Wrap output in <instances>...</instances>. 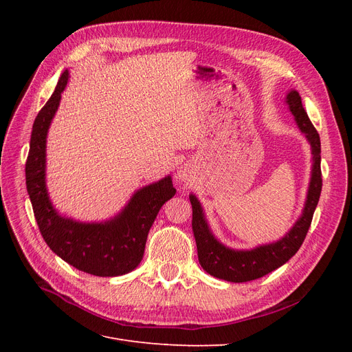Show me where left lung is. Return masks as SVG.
Wrapping results in <instances>:
<instances>
[{"label": "left lung", "mask_w": 352, "mask_h": 352, "mask_svg": "<svg viewBox=\"0 0 352 352\" xmlns=\"http://www.w3.org/2000/svg\"><path fill=\"white\" fill-rule=\"evenodd\" d=\"M286 100L292 114L295 116L298 127L307 136L308 142L311 144L313 153L311 182L310 188H308L302 216L280 241L270 245H263V247L254 248L251 251H235L226 248L225 245H221L212 236L198 199L194 195H189L190 204H192V232L197 242L198 260L201 267L208 274L214 276V278L235 283L263 278V276L280 267L291 257H294L295 252L302 245L308 229H310L314 210L322 192L320 136H318L316 127L308 119L300 94L291 91L287 94Z\"/></svg>", "instance_id": "1"}]
</instances>
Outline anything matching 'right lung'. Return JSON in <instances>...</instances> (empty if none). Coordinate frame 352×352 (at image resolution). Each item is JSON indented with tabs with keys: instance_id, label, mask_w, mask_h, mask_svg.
<instances>
[{
	"instance_id": "obj_1",
	"label": "right lung",
	"mask_w": 352,
	"mask_h": 352,
	"mask_svg": "<svg viewBox=\"0 0 352 352\" xmlns=\"http://www.w3.org/2000/svg\"><path fill=\"white\" fill-rule=\"evenodd\" d=\"M67 79L66 70L32 127L25 168L28 194L41 235L60 258L94 276H122L141 263L148 232L160 208L176 194V189L170 176L148 185L138 190L119 216L105 223H79L57 214L45 188V142Z\"/></svg>"
}]
</instances>
